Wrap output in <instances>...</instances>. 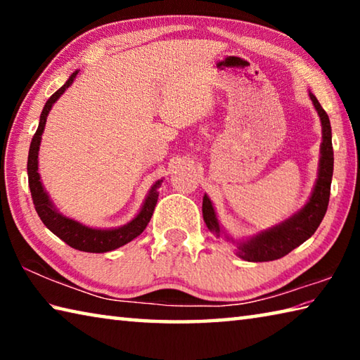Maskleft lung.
<instances>
[{
    "instance_id": "1",
    "label": "left lung",
    "mask_w": 360,
    "mask_h": 360,
    "mask_svg": "<svg viewBox=\"0 0 360 360\" xmlns=\"http://www.w3.org/2000/svg\"><path fill=\"white\" fill-rule=\"evenodd\" d=\"M309 100L318 112L322 127V143L318 167V178H316L313 192L309 195L308 202L300 210L294 212L285 221L265 229L252 236L243 240H235L229 235L221 225L216 214L214 206L208 195H203V219L208 230L216 238H225L229 243L236 245V255L248 262H268L284 257L292 249L300 246L307 241L326 216L328 198H330V184L333 174V149H332V127L327 112L322 109L316 96L308 92Z\"/></svg>"
}]
</instances>
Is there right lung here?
I'll return each mask as SVG.
<instances>
[{
  "mask_svg": "<svg viewBox=\"0 0 360 360\" xmlns=\"http://www.w3.org/2000/svg\"><path fill=\"white\" fill-rule=\"evenodd\" d=\"M77 72L79 71L72 72V75L68 77V81H66L62 87H60L57 92L46 101L44 109H42L38 130L34 133L32 144H30V150H28V163H27L28 186H30V191H32V198H33L36 212H38V216L41 217L42 224H44L53 235H57L60 240H63L66 245L77 249V251L108 252L127 245V243H130L131 240H135L136 236L141 235L144 229L148 227V224L152 217V212H154V208L157 205L158 187L162 186L163 179H158L152 184L148 195H146L141 208L138 211V214L133 217L130 222L120 225V227H112V229L89 227V225H84L81 222L75 221V219L62 214V212L56 208V205H53L51 197H49L44 186H42L41 174L38 173L39 146H41L42 133H44V129H46V120H47L49 112H51L52 106L56 105V101L60 98V96L68 90V87H71V84L75 82Z\"/></svg>",
  "mask_w": 360,
  "mask_h": 360,
  "instance_id": "add662e5",
  "label": "right lung"
}]
</instances>
